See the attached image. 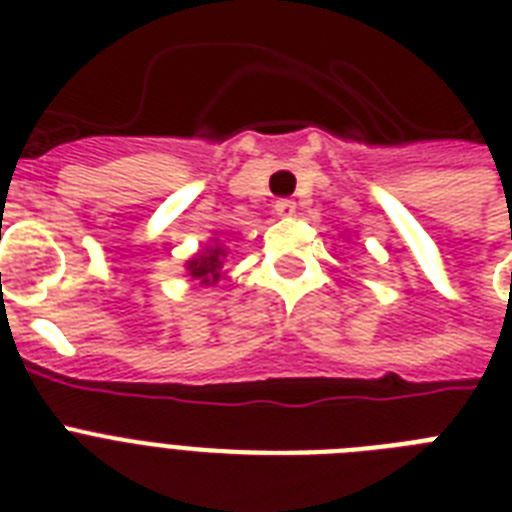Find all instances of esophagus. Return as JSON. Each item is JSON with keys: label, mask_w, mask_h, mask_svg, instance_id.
Masks as SVG:
<instances>
[{"label": "esophagus", "mask_w": 512, "mask_h": 512, "mask_svg": "<svg viewBox=\"0 0 512 512\" xmlns=\"http://www.w3.org/2000/svg\"><path fill=\"white\" fill-rule=\"evenodd\" d=\"M273 209H276V215L292 217L297 212V204L292 199H279L276 204H273Z\"/></svg>", "instance_id": "esophagus-1"}]
</instances>
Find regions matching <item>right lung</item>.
Masks as SVG:
<instances>
[{
    "label": "right lung",
    "mask_w": 512,
    "mask_h": 512,
    "mask_svg": "<svg viewBox=\"0 0 512 512\" xmlns=\"http://www.w3.org/2000/svg\"><path fill=\"white\" fill-rule=\"evenodd\" d=\"M228 257V249L220 239H212L204 249H199L196 255L185 260V271L191 279H196L201 287H212L217 281L223 279V265Z\"/></svg>",
    "instance_id": "right-lung-1"
}]
</instances>
